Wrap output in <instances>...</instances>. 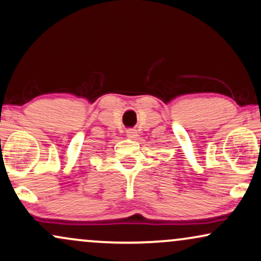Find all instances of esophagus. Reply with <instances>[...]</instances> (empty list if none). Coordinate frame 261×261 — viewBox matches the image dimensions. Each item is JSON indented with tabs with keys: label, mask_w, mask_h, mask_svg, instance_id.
<instances>
[{
	"label": "esophagus",
	"mask_w": 261,
	"mask_h": 261,
	"mask_svg": "<svg viewBox=\"0 0 261 261\" xmlns=\"http://www.w3.org/2000/svg\"><path fill=\"white\" fill-rule=\"evenodd\" d=\"M127 136L132 138V139H134V138L138 137V132H137V129H133V128H130V129H127Z\"/></svg>",
	"instance_id": "1"
}]
</instances>
